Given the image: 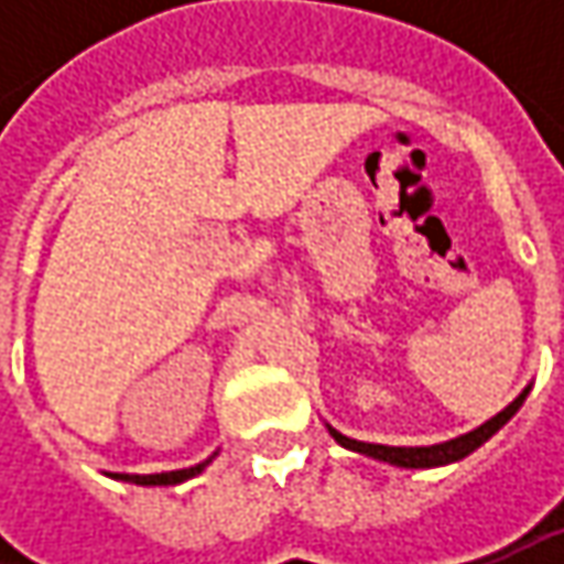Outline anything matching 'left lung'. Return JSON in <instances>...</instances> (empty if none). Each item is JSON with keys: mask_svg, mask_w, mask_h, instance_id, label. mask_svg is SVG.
I'll use <instances>...</instances> for the list:
<instances>
[{"mask_svg": "<svg viewBox=\"0 0 564 564\" xmlns=\"http://www.w3.org/2000/svg\"><path fill=\"white\" fill-rule=\"evenodd\" d=\"M528 392L531 389H524L518 399L511 401L506 411H499L492 421H487L484 426H477V430H470L465 436H458V440H448V443L440 445H377V443H358V440H348V436H341L338 430L329 426V433H333V440L338 445H345V448H351V452H360V455H370V458H377V462H389V465H399V467H440V465H452V462H458V458H465L470 455L474 448H480V445L487 443L489 436L496 433V430H502L506 423L514 417V411L524 404L528 399Z\"/></svg>", "mask_w": 564, "mask_h": 564, "instance_id": "1", "label": "left lung"}]
</instances>
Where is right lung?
Here are the masks:
<instances>
[{"label":"right lung","mask_w":564,"mask_h":564,"mask_svg":"<svg viewBox=\"0 0 564 564\" xmlns=\"http://www.w3.org/2000/svg\"><path fill=\"white\" fill-rule=\"evenodd\" d=\"M209 465V462H204V465H194V467H185V470H165V474H134V477H121V480H131V484H143V487H169V484H182V480H187V477H194V474H200L204 467Z\"/></svg>","instance_id":"1"}]
</instances>
